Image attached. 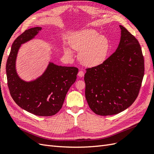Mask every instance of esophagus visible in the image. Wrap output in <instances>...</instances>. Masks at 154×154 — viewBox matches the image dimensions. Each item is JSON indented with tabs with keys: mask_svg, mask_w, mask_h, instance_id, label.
I'll return each instance as SVG.
<instances>
[{
	"mask_svg": "<svg viewBox=\"0 0 154 154\" xmlns=\"http://www.w3.org/2000/svg\"><path fill=\"white\" fill-rule=\"evenodd\" d=\"M84 75H85V72L82 70H80L79 72H78V76L79 77H82L84 76Z\"/></svg>",
	"mask_w": 154,
	"mask_h": 154,
	"instance_id": "esophagus-1",
	"label": "esophagus"
}]
</instances>
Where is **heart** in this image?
<instances>
[{
  "mask_svg": "<svg viewBox=\"0 0 154 154\" xmlns=\"http://www.w3.org/2000/svg\"><path fill=\"white\" fill-rule=\"evenodd\" d=\"M70 45L75 50L81 51L79 55L81 61L89 67L103 63L110 49L109 38L93 29H85L75 32L71 38ZM66 52L71 54L69 49Z\"/></svg>",
  "mask_w": 154,
  "mask_h": 154,
  "instance_id": "b5f03b06",
  "label": "heart"
}]
</instances>
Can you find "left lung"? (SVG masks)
Here are the masks:
<instances>
[{
  "label": "left lung",
  "instance_id": "1",
  "mask_svg": "<svg viewBox=\"0 0 154 154\" xmlns=\"http://www.w3.org/2000/svg\"><path fill=\"white\" fill-rule=\"evenodd\" d=\"M116 51L103 63L87 69L85 97L90 109L100 116L122 112L138 95L144 75V60L138 40L120 25Z\"/></svg>",
  "mask_w": 154,
  "mask_h": 154
}]
</instances>
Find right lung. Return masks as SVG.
<instances>
[{"label": "right lung", "instance_id": "add662e5", "mask_svg": "<svg viewBox=\"0 0 154 154\" xmlns=\"http://www.w3.org/2000/svg\"><path fill=\"white\" fill-rule=\"evenodd\" d=\"M41 30V27L32 28L16 39L6 61V72L10 93L14 102L35 115L50 116L61 109L67 91L76 81L79 69L50 62L44 73L36 79L27 82L20 78L16 70L20 47L34 38Z\"/></svg>", "mask_w": 154, "mask_h": 154}]
</instances>
